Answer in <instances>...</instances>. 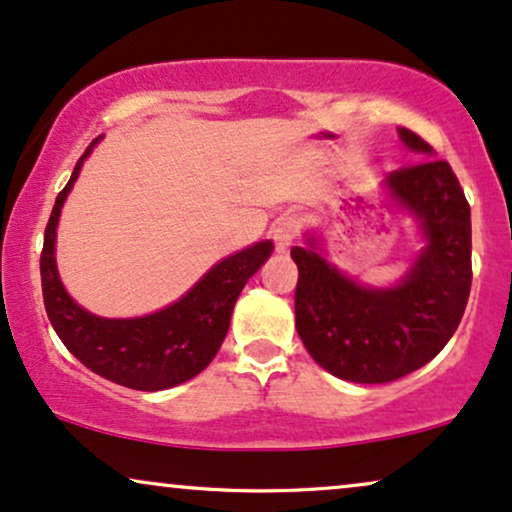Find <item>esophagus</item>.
<instances>
[{"instance_id": "obj_1", "label": "esophagus", "mask_w": 512, "mask_h": 512, "mask_svg": "<svg viewBox=\"0 0 512 512\" xmlns=\"http://www.w3.org/2000/svg\"><path fill=\"white\" fill-rule=\"evenodd\" d=\"M300 219L297 217H283L281 222L274 226V231H271V236H274V243L278 252H286L290 245L297 241V236H300Z\"/></svg>"}]
</instances>
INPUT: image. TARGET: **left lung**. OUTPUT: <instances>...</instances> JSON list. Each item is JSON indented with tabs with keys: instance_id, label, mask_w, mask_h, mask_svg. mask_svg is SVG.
<instances>
[{
	"instance_id": "1",
	"label": "left lung",
	"mask_w": 512,
	"mask_h": 512,
	"mask_svg": "<svg viewBox=\"0 0 512 512\" xmlns=\"http://www.w3.org/2000/svg\"><path fill=\"white\" fill-rule=\"evenodd\" d=\"M399 134L411 151L432 153L411 129ZM385 184L420 219L428 241L397 288H364L314 250H290L300 271L297 333L316 364L349 383H392L435 359L456 333L470 295V205L451 165L420 158Z\"/></svg>"
}]
</instances>
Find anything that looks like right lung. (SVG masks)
Here are the masks:
<instances>
[{
	"instance_id": "right-lung-1",
	"label": "right lung",
	"mask_w": 512,
	"mask_h": 512,
	"mask_svg": "<svg viewBox=\"0 0 512 512\" xmlns=\"http://www.w3.org/2000/svg\"><path fill=\"white\" fill-rule=\"evenodd\" d=\"M96 141H92V146ZM77 160L73 177L58 193L54 210L44 231L40 255L44 309L63 345L89 371L132 390H167L186 383L215 359L229 331L231 312L248 278L271 255L269 241L250 245L215 264L179 302L141 319H101L84 312L70 300L56 271L54 243L56 224L63 200L73 189L82 160Z\"/></svg>"
}]
</instances>
